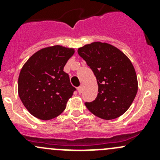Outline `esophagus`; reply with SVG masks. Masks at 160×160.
Masks as SVG:
<instances>
[{
	"label": "esophagus",
	"instance_id": "1",
	"mask_svg": "<svg viewBox=\"0 0 160 160\" xmlns=\"http://www.w3.org/2000/svg\"><path fill=\"white\" fill-rule=\"evenodd\" d=\"M77 90H78L79 93H82V90H83V88H82V86H80L79 88H77Z\"/></svg>",
	"mask_w": 160,
	"mask_h": 160
}]
</instances>
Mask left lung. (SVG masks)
<instances>
[{
    "instance_id": "obj_1",
    "label": "left lung",
    "mask_w": 160,
    "mask_h": 160,
    "mask_svg": "<svg viewBox=\"0 0 160 160\" xmlns=\"http://www.w3.org/2000/svg\"><path fill=\"white\" fill-rule=\"evenodd\" d=\"M96 77L98 93L85 105L100 118L111 120L120 117L133 102L138 91L135 68L128 56L112 45L93 42L78 49Z\"/></svg>"
}]
</instances>
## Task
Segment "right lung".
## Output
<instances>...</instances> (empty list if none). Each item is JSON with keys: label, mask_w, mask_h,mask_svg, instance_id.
Wrapping results in <instances>:
<instances>
[{"label": "right lung", "mask_w": 160, "mask_h": 160, "mask_svg": "<svg viewBox=\"0 0 160 160\" xmlns=\"http://www.w3.org/2000/svg\"><path fill=\"white\" fill-rule=\"evenodd\" d=\"M74 52L72 48L48 46L34 53L22 67L18 82L19 98L37 118L50 120L65 110L76 88L63 68Z\"/></svg>", "instance_id": "1"}]
</instances>
